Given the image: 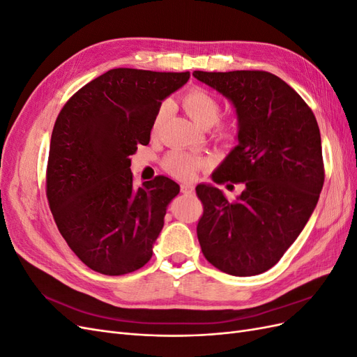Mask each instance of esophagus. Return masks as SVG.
Returning a JSON list of instances; mask_svg holds the SVG:
<instances>
[{"label": "esophagus", "mask_w": 357, "mask_h": 357, "mask_svg": "<svg viewBox=\"0 0 357 357\" xmlns=\"http://www.w3.org/2000/svg\"><path fill=\"white\" fill-rule=\"evenodd\" d=\"M181 192L185 193V195H190V193L195 192V186L190 185V183H183V185H181Z\"/></svg>", "instance_id": "esophagus-1"}]
</instances>
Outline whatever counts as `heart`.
<instances>
[{
	"mask_svg": "<svg viewBox=\"0 0 357 357\" xmlns=\"http://www.w3.org/2000/svg\"><path fill=\"white\" fill-rule=\"evenodd\" d=\"M183 109L186 110L189 117L201 128H208L218 122L220 114V105L218 100L211 93L204 89H193L189 91L181 98ZM167 112V105L164 104L156 113L153 128L156 129L164 119ZM220 138H231V131L228 128H220L219 131ZM204 165V160L189 152L183 150H172L164 159V167L169 174L178 178H192L197 174V171Z\"/></svg>",
	"mask_w": 357,
	"mask_h": 357,
	"instance_id": "1",
	"label": "heart"
}]
</instances>
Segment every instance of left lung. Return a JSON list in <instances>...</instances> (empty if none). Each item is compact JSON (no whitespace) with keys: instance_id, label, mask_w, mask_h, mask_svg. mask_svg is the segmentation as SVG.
I'll return each instance as SVG.
<instances>
[{"instance_id":"8db88e82","label":"left lung","mask_w":357,"mask_h":357,"mask_svg":"<svg viewBox=\"0 0 357 357\" xmlns=\"http://www.w3.org/2000/svg\"><path fill=\"white\" fill-rule=\"evenodd\" d=\"M192 75L223 95L236 116L238 144L213 180L244 188L229 202L219 188L197 186L204 204L197 228L202 253L226 274H262L295 243L317 205L325 181L317 121L305 101L271 73Z\"/></svg>"}]
</instances>
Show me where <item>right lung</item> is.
Segmentation results:
<instances>
[{
  "label": "right lung",
  "mask_w": 357,
  "mask_h": 357,
  "mask_svg": "<svg viewBox=\"0 0 357 357\" xmlns=\"http://www.w3.org/2000/svg\"><path fill=\"white\" fill-rule=\"evenodd\" d=\"M186 73L114 68L74 93L50 138L47 199L63 240L96 273L144 266L180 186L159 176L132 186L131 155L149 144L160 104Z\"/></svg>",
  "instance_id": "right-lung-1"
}]
</instances>
